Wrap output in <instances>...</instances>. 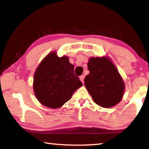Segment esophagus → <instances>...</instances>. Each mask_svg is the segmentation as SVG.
<instances>
[{
  "label": "esophagus",
  "instance_id": "34e87169",
  "mask_svg": "<svg viewBox=\"0 0 149 149\" xmlns=\"http://www.w3.org/2000/svg\"><path fill=\"white\" fill-rule=\"evenodd\" d=\"M84 77H85V75H81L79 77V79H80L82 83H84Z\"/></svg>",
  "mask_w": 149,
  "mask_h": 149
}]
</instances>
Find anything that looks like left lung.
<instances>
[{"mask_svg":"<svg viewBox=\"0 0 149 149\" xmlns=\"http://www.w3.org/2000/svg\"><path fill=\"white\" fill-rule=\"evenodd\" d=\"M89 74L85 86L96 104L110 108L120 102L125 85L115 65L105 57L91 58L87 64Z\"/></svg>","mask_w":149,"mask_h":149,"instance_id":"1","label":"left lung"}]
</instances>
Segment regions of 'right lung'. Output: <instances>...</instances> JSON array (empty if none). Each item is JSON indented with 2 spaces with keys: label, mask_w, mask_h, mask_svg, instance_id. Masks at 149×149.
<instances>
[{
  "label": "right lung",
  "mask_w": 149,
  "mask_h": 149,
  "mask_svg": "<svg viewBox=\"0 0 149 149\" xmlns=\"http://www.w3.org/2000/svg\"><path fill=\"white\" fill-rule=\"evenodd\" d=\"M74 68L68 58H58L54 52L42 60L33 77L35 95L42 105L52 108L62 107L82 86Z\"/></svg>",
  "instance_id": "1"
}]
</instances>
